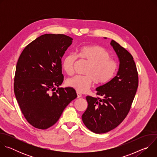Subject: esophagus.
<instances>
[{
    "instance_id": "1",
    "label": "esophagus",
    "mask_w": 157,
    "mask_h": 157,
    "mask_svg": "<svg viewBox=\"0 0 157 157\" xmlns=\"http://www.w3.org/2000/svg\"><path fill=\"white\" fill-rule=\"evenodd\" d=\"M81 96H82V94H81L80 93L77 92V97H78V98H81Z\"/></svg>"
}]
</instances>
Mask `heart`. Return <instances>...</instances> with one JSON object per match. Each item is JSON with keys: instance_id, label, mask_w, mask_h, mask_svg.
I'll use <instances>...</instances> for the list:
<instances>
[{"instance_id": "heart-1", "label": "heart", "mask_w": 157, "mask_h": 157, "mask_svg": "<svg viewBox=\"0 0 157 157\" xmlns=\"http://www.w3.org/2000/svg\"><path fill=\"white\" fill-rule=\"evenodd\" d=\"M67 53L62 61V68L68 75L74 73V66L78 57L89 63L86 70L85 76H75L66 81V85L78 93H86L92 83L104 85L113 79L116 75L119 64L111 59L107 50L98 45H86L81 47L77 54Z\"/></svg>"}]
</instances>
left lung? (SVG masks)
I'll use <instances>...</instances> for the list:
<instances>
[{
	"instance_id": "obj_1",
	"label": "left lung",
	"mask_w": 157,
	"mask_h": 157,
	"mask_svg": "<svg viewBox=\"0 0 157 157\" xmlns=\"http://www.w3.org/2000/svg\"><path fill=\"white\" fill-rule=\"evenodd\" d=\"M110 44L120 61L117 75L96 89L97 98L87 96V108L82 116L86 127L96 133H104L117 127L126 117L135 98L139 76L132 55L112 40Z\"/></svg>"
}]
</instances>
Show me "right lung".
Listing matches in <instances>:
<instances>
[{
    "mask_svg": "<svg viewBox=\"0 0 157 157\" xmlns=\"http://www.w3.org/2000/svg\"><path fill=\"white\" fill-rule=\"evenodd\" d=\"M73 38L44 34L29 43L16 66L13 90L22 114L35 128L47 129L77 98L71 87H59L64 79L61 58Z\"/></svg>",
    "mask_w": 157,
    "mask_h": 157,
    "instance_id": "add662e5",
    "label": "right lung"
}]
</instances>
